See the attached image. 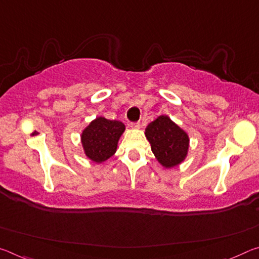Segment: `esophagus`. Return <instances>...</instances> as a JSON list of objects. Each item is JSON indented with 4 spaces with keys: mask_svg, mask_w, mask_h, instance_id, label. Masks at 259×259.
Returning <instances> with one entry per match:
<instances>
[{
    "mask_svg": "<svg viewBox=\"0 0 259 259\" xmlns=\"http://www.w3.org/2000/svg\"><path fill=\"white\" fill-rule=\"evenodd\" d=\"M131 128L135 129V130H138L139 128H141V122H134V123H131Z\"/></svg>",
    "mask_w": 259,
    "mask_h": 259,
    "instance_id": "1",
    "label": "esophagus"
}]
</instances>
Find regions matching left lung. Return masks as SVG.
<instances>
[{"label": "left lung", "instance_id": "obj_1", "mask_svg": "<svg viewBox=\"0 0 259 259\" xmlns=\"http://www.w3.org/2000/svg\"><path fill=\"white\" fill-rule=\"evenodd\" d=\"M151 150L160 165L170 169L187 159L189 151L188 134L167 115L154 118L145 129Z\"/></svg>", "mask_w": 259, "mask_h": 259}]
</instances>
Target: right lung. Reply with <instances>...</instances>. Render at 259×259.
<instances>
[{
	"instance_id": "right-lung-1",
	"label": "right lung",
	"mask_w": 259,
	"mask_h": 259,
	"mask_svg": "<svg viewBox=\"0 0 259 259\" xmlns=\"http://www.w3.org/2000/svg\"><path fill=\"white\" fill-rule=\"evenodd\" d=\"M125 125L121 121L98 116L81 131L80 143L84 154L92 162L102 163L113 157Z\"/></svg>"
}]
</instances>
